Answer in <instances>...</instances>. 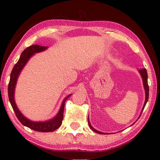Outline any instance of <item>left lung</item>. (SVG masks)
<instances>
[{"instance_id":"8db88e82","label":"left lung","mask_w":160,"mask_h":160,"mask_svg":"<svg viewBox=\"0 0 160 160\" xmlns=\"http://www.w3.org/2000/svg\"><path fill=\"white\" fill-rule=\"evenodd\" d=\"M138 72H139L140 76H141V78H142V84H143L144 90H145V94H146V98H145L144 105H143V107H142V108L141 112H140V116H139V118H140V115H141L142 110H143L145 106H146L147 102H148V92H149V88H148V74H147L146 69H142L138 70ZM88 122L89 127H90V128L92 129L93 132H97V133L101 134V135H105V132H102L98 131V130H97V129H95L94 128H93L92 126H91L90 121H89V117L88 118Z\"/></svg>"}]
</instances>
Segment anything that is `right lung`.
Listing matches in <instances>:
<instances>
[{
  "label": "right lung",
  "mask_w": 160,
  "mask_h": 160,
  "mask_svg": "<svg viewBox=\"0 0 160 160\" xmlns=\"http://www.w3.org/2000/svg\"><path fill=\"white\" fill-rule=\"evenodd\" d=\"M47 49H48V47L40 46L38 45V44H33V45L30 46L25 49V50H24V51L22 52V54H21L20 59L18 60V63L14 65L13 69H12V73H11L10 75L9 83H8V99H9L11 105H12V107L13 108L18 120L24 126L28 127V128L33 129V130L41 132H53L61 127L63 118V110H64L65 102L68 98L72 95V93L68 95L67 97H66L63 99L62 103H61L60 109H59L58 113L56 114V116L54 118L44 121H33L26 118L20 112V110H19V108L16 105L15 100H14V93H15V88L17 82H18V77L20 74V72H22L23 68L26 65L28 61L30 60V58L34 54H36L37 52H43V51L46 50Z\"/></svg>",
  "instance_id": "add662e5"
}]
</instances>
